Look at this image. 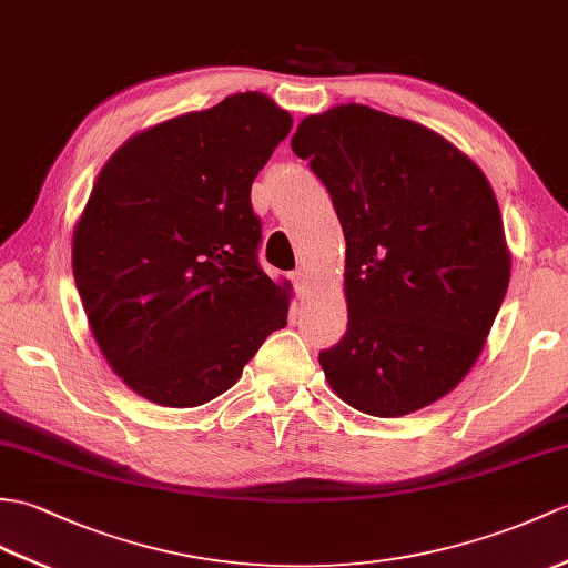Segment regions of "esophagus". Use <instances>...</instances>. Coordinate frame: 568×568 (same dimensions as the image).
<instances>
[{
    "mask_svg": "<svg viewBox=\"0 0 568 568\" xmlns=\"http://www.w3.org/2000/svg\"><path fill=\"white\" fill-rule=\"evenodd\" d=\"M290 281H293L295 290L300 295H305L310 290V278H307V271L305 268H297L293 275H290Z\"/></svg>",
    "mask_w": 568,
    "mask_h": 568,
    "instance_id": "34e87169",
    "label": "esophagus"
}]
</instances>
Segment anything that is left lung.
Here are the masks:
<instances>
[{"mask_svg": "<svg viewBox=\"0 0 568 568\" xmlns=\"http://www.w3.org/2000/svg\"><path fill=\"white\" fill-rule=\"evenodd\" d=\"M346 236L348 328L320 353L328 385L394 418L453 392L506 297L510 256L481 169L433 130L346 103L297 125Z\"/></svg>", "mask_w": 568, "mask_h": 568, "instance_id": "1", "label": "left lung"}]
</instances>
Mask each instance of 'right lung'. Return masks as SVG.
I'll use <instances>...</instances> for the list:
<instances>
[{
	"label": "right lung",
	"mask_w": 568,
	"mask_h": 568,
	"mask_svg": "<svg viewBox=\"0 0 568 568\" xmlns=\"http://www.w3.org/2000/svg\"><path fill=\"white\" fill-rule=\"evenodd\" d=\"M293 118L246 91L154 125L101 169L72 271L105 361L162 406H201L287 324L290 285L258 263L252 183Z\"/></svg>",
	"instance_id": "add662e5"
}]
</instances>
